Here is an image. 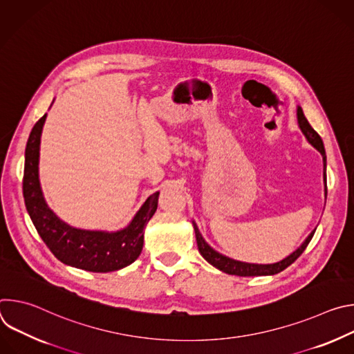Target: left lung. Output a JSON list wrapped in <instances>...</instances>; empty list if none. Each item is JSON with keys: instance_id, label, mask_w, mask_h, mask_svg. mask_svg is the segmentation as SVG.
I'll return each instance as SVG.
<instances>
[{"instance_id": "8db88e82", "label": "left lung", "mask_w": 354, "mask_h": 354, "mask_svg": "<svg viewBox=\"0 0 354 354\" xmlns=\"http://www.w3.org/2000/svg\"><path fill=\"white\" fill-rule=\"evenodd\" d=\"M297 115H298V124H299V129L302 130V133L306 134L307 140L319 151V153L322 154L324 157V165L326 168V156H325V148H324V142L319 137V134L313 129V126L310 124V122L307 120V118L304 116V112H302L301 108H298L297 111ZM325 178H326V172H325ZM194 225V232H196V241H197V248H198V252L200 255L203 257L210 265H213L214 268L220 269L221 272L224 273H228V274H235V276H241V277H249V276H270V274H276V273H280L283 272L284 269H287L291 263H294L299 257L302 252L306 250V248L308 246V243L311 242L315 231H313L308 238L304 241V243H302L295 252H292V254L290 257H287L286 259L277 262V263H272V265H255V263H245V262H238V261H234V259H230L221 254H218V252H216L205 239L203 236H201L197 225L193 223Z\"/></svg>"}]
</instances>
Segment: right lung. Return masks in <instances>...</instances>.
Here are the masks:
<instances>
[{
	"instance_id": "obj_1",
	"label": "right lung",
	"mask_w": 354,
	"mask_h": 354,
	"mask_svg": "<svg viewBox=\"0 0 354 354\" xmlns=\"http://www.w3.org/2000/svg\"><path fill=\"white\" fill-rule=\"evenodd\" d=\"M46 120L43 115L33 126L25 149L22 190L30 220L52 254L63 263L95 273H108L133 263L141 254L144 228L158 206V192L151 194L129 227L118 232L85 231L67 225L43 198L39 183V144Z\"/></svg>"
}]
</instances>
